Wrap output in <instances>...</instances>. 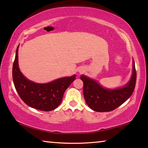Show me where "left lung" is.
Listing matches in <instances>:
<instances>
[{
  "label": "left lung",
  "instance_id": "left-lung-1",
  "mask_svg": "<svg viewBox=\"0 0 148 148\" xmlns=\"http://www.w3.org/2000/svg\"><path fill=\"white\" fill-rule=\"evenodd\" d=\"M136 70L133 60V74L128 84L123 88L110 90L104 88L96 81L83 75L85 100L91 109L96 112H110L128 100L134 91L136 84Z\"/></svg>",
  "mask_w": 148,
  "mask_h": 148
}]
</instances>
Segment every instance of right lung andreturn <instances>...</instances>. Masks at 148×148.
Returning a JSON list of instances; mask_svg holds the SVG:
<instances>
[{
  "label": "right lung",
  "instance_id": "right-lung-1",
  "mask_svg": "<svg viewBox=\"0 0 148 148\" xmlns=\"http://www.w3.org/2000/svg\"><path fill=\"white\" fill-rule=\"evenodd\" d=\"M18 48L13 65L14 86L21 100L32 108L50 111L59 106L64 92L75 79V75L58 79L48 84H37L28 80L18 65Z\"/></svg>",
  "mask_w": 148,
  "mask_h": 148
}]
</instances>
